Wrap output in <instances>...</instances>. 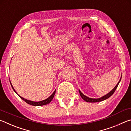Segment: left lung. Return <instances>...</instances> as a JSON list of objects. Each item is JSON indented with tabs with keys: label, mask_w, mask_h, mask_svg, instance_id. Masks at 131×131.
Instances as JSON below:
<instances>
[{
	"label": "left lung",
	"mask_w": 131,
	"mask_h": 131,
	"mask_svg": "<svg viewBox=\"0 0 131 131\" xmlns=\"http://www.w3.org/2000/svg\"><path fill=\"white\" fill-rule=\"evenodd\" d=\"M121 80V77L120 78V79H119V81L118 82V83H117V85L115 86V87H114L113 89L111 91H110L108 93V94H107L105 95H104L103 96L101 97H99V98H91V97H88L87 96H85V95H84L83 93H82L80 90H79V93H80V95L81 97L83 98V99H84V101H85V102H91V103H94V102H101V101H103L104 100H106V99H108V97H110L112 95L114 94V92L115 91H116V88H117V87H118V84L119 83V82H120Z\"/></svg>",
	"instance_id": "1"
}]
</instances>
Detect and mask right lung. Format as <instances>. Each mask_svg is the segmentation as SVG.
Returning <instances> with one entry per match:
<instances>
[{"label":"right lung","instance_id":"obj_1","mask_svg":"<svg viewBox=\"0 0 131 131\" xmlns=\"http://www.w3.org/2000/svg\"><path fill=\"white\" fill-rule=\"evenodd\" d=\"M10 84L11 85H12V88L13 90H14V91L16 93V94L18 95V96L21 97V98L23 99V100H24V101L26 103H27L28 104H29V105H32V106H43V105H47V104H48L49 103H50L51 102V101L52 100L53 97H54V95H55V91H54V92L52 93V95H51V96H50L49 97H48V98L44 99V100L43 101H40V102H34V101H29V100H28V99H26L25 98H24V97H21V96H19V95L17 94V92L15 91V90H14V87H13V86L12 85V83H11V81L10 80Z\"/></svg>","mask_w":131,"mask_h":131}]
</instances>
